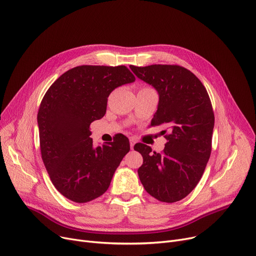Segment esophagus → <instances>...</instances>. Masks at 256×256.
<instances>
[{"instance_id": "obj_1", "label": "esophagus", "mask_w": 256, "mask_h": 256, "mask_svg": "<svg viewBox=\"0 0 256 256\" xmlns=\"http://www.w3.org/2000/svg\"><path fill=\"white\" fill-rule=\"evenodd\" d=\"M136 140L134 138H130V150H134V145H135Z\"/></svg>"}]
</instances>
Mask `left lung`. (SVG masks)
I'll return each instance as SVG.
<instances>
[{"label":"left lung","mask_w":256,"mask_h":256,"mask_svg":"<svg viewBox=\"0 0 256 256\" xmlns=\"http://www.w3.org/2000/svg\"><path fill=\"white\" fill-rule=\"evenodd\" d=\"M140 80L158 93L152 126L162 130L167 143L162 152L152 154L143 143L134 146L143 156L138 169L146 192L163 202H176L189 195L204 172L212 152L214 116L206 87L180 65H130Z\"/></svg>","instance_id":"obj_1"}]
</instances>
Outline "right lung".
<instances>
[{
    "label": "right lung",
    "mask_w": 256,
    "mask_h": 256,
    "mask_svg": "<svg viewBox=\"0 0 256 256\" xmlns=\"http://www.w3.org/2000/svg\"><path fill=\"white\" fill-rule=\"evenodd\" d=\"M135 80L124 65H80L44 94L37 114L40 150L52 184L67 199L84 204L102 195L130 152L124 135L96 148L89 128L106 114L110 93Z\"/></svg>",
    "instance_id": "1"
}]
</instances>
